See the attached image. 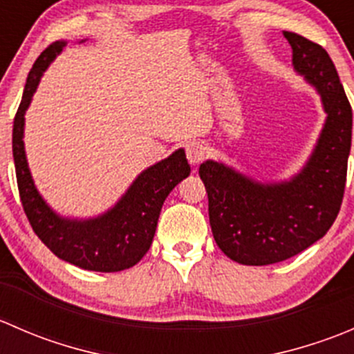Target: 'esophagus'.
Returning a JSON list of instances; mask_svg holds the SVG:
<instances>
[{
    "instance_id": "1",
    "label": "esophagus",
    "mask_w": 354,
    "mask_h": 354,
    "mask_svg": "<svg viewBox=\"0 0 354 354\" xmlns=\"http://www.w3.org/2000/svg\"><path fill=\"white\" fill-rule=\"evenodd\" d=\"M207 156L205 145H202L200 142H192V144L187 145V159L192 166H197V164L202 162Z\"/></svg>"
}]
</instances>
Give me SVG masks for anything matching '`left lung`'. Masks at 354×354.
<instances>
[{
  "mask_svg": "<svg viewBox=\"0 0 354 354\" xmlns=\"http://www.w3.org/2000/svg\"><path fill=\"white\" fill-rule=\"evenodd\" d=\"M283 34L292 49V70L315 88L326 113L308 159L283 180H257L214 159L198 167L214 240L243 266L283 262L319 241L337 217L344 194L351 106L326 49L295 32Z\"/></svg>",
  "mask_w": 354,
  "mask_h": 354,
  "instance_id": "8db88e82",
  "label": "left lung"
}]
</instances>
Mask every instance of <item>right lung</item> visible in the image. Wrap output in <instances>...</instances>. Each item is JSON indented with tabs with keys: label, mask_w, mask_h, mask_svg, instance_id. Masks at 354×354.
Masks as SVG:
<instances>
[{
	"label": "right lung",
	"mask_w": 354,
	"mask_h": 354,
	"mask_svg": "<svg viewBox=\"0 0 354 354\" xmlns=\"http://www.w3.org/2000/svg\"><path fill=\"white\" fill-rule=\"evenodd\" d=\"M87 39H82L85 42ZM66 41L49 46L32 66L22 102L13 121V160L20 198L32 230L58 259L94 272L130 269L149 252L167 195L190 174L185 149L145 167L113 207L92 217L56 212L39 192L25 152V113L49 65L62 55Z\"/></svg>",
	"instance_id": "add662e5"
}]
</instances>
